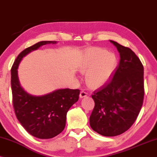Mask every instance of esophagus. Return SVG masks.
<instances>
[{
  "label": "esophagus",
  "mask_w": 157,
  "mask_h": 157,
  "mask_svg": "<svg viewBox=\"0 0 157 157\" xmlns=\"http://www.w3.org/2000/svg\"><path fill=\"white\" fill-rule=\"evenodd\" d=\"M87 93H86V92H85V91L80 92V98H85V97H87Z\"/></svg>",
  "instance_id": "1"
}]
</instances>
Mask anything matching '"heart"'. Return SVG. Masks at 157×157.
I'll list each match as a JSON object with an SVG mask.
<instances>
[{
	"label": "heart",
	"mask_w": 157,
	"mask_h": 157,
	"mask_svg": "<svg viewBox=\"0 0 157 157\" xmlns=\"http://www.w3.org/2000/svg\"><path fill=\"white\" fill-rule=\"evenodd\" d=\"M117 65V58L112 52L100 47L87 48L83 52L78 70L85 74V82L90 88L97 89L108 82Z\"/></svg>",
	"instance_id": "heart-1"
}]
</instances>
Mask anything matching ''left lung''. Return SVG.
I'll use <instances>...</instances> for the list:
<instances>
[{
	"instance_id": "8db88e82",
	"label": "left lung",
	"mask_w": 157,
	"mask_h": 157,
	"mask_svg": "<svg viewBox=\"0 0 157 157\" xmlns=\"http://www.w3.org/2000/svg\"><path fill=\"white\" fill-rule=\"evenodd\" d=\"M120 54L112 80L94 91L95 102L90 125L104 136H116L126 131L136 120L144 95V67L131 49L109 40Z\"/></svg>"
}]
</instances>
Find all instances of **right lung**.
<instances>
[{"label": "right lung", "instance_id": "1", "mask_svg": "<svg viewBox=\"0 0 157 157\" xmlns=\"http://www.w3.org/2000/svg\"><path fill=\"white\" fill-rule=\"evenodd\" d=\"M57 44L55 41H41L26 48L18 54L12 67L11 90L16 118L33 136L52 139L64 130L67 113L79 99L80 90L58 89L43 95L27 93L20 84L18 68L23 58L41 46Z\"/></svg>", "mask_w": 157, "mask_h": 157}]
</instances>
